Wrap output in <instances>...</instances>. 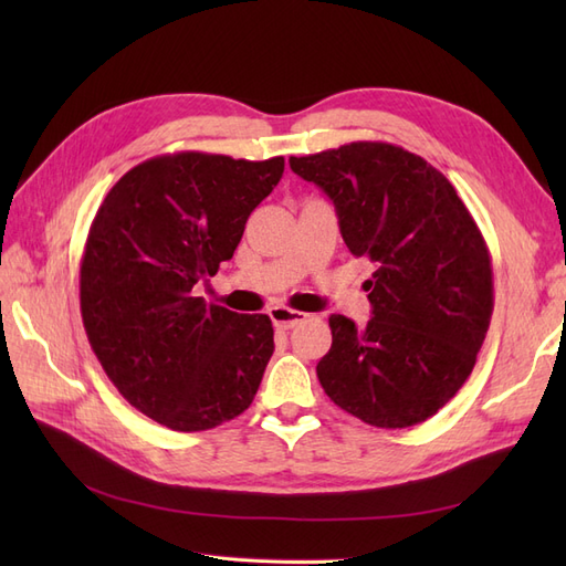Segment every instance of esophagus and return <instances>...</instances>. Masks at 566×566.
Here are the masks:
<instances>
[{"mask_svg":"<svg viewBox=\"0 0 566 566\" xmlns=\"http://www.w3.org/2000/svg\"><path fill=\"white\" fill-rule=\"evenodd\" d=\"M269 316H271L273 325H276V328H283V331L295 328L297 323L306 321V314L295 312V310H287V306H273V310H269Z\"/></svg>","mask_w":566,"mask_h":566,"instance_id":"34e87169","label":"esophagus"}]
</instances>
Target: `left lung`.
I'll return each instance as SVG.
<instances>
[{
    "label": "left lung",
    "instance_id": "1",
    "mask_svg": "<svg viewBox=\"0 0 566 566\" xmlns=\"http://www.w3.org/2000/svg\"><path fill=\"white\" fill-rule=\"evenodd\" d=\"M290 169L335 205L366 281L370 321L333 314L316 375L354 418L397 430L432 418L465 385L493 314L491 256L451 181L416 153L354 142Z\"/></svg>",
    "mask_w": 566,
    "mask_h": 566
}]
</instances>
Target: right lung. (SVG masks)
<instances>
[{
	"mask_svg": "<svg viewBox=\"0 0 566 566\" xmlns=\"http://www.w3.org/2000/svg\"><path fill=\"white\" fill-rule=\"evenodd\" d=\"M285 160L175 153L132 167L101 202L80 266V310L117 391L175 432H202L252 403L273 354L266 314L193 295L233 256Z\"/></svg>",
	"mask_w": 566,
	"mask_h": 566,
	"instance_id": "right-lung-1",
	"label": "right lung"
}]
</instances>
